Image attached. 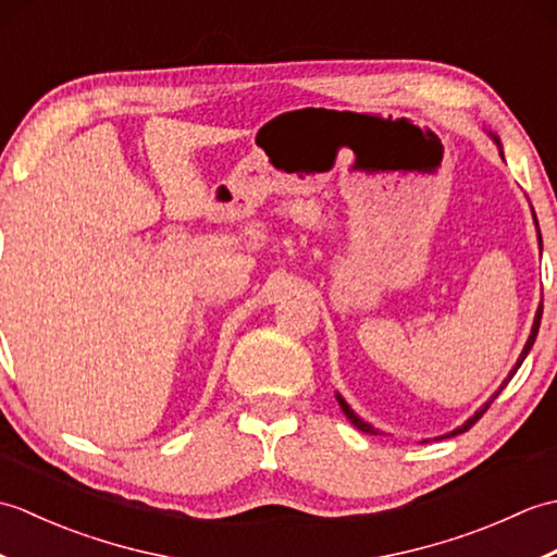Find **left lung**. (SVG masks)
Returning <instances> with one entry per match:
<instances>
[{
  "instance_id": "1",
  "label": "left lung",
  "mask_w": 557,
  "mask_h": 557,
  "mask_svg": "<svg viewBox=\"0 0 557 557\" xmlns=\"http://www.w3.org/2000/svg\"><path fill=\"white\" fill-rule=\"evenodd\" d=\"M539 244H541V234H539ZM541 313H543V306H539V311H536V318H534V327H531V335H529V339H527V347H524V351H522V357H519L517 359V366H515V369L510 371V375H507V381H510V377L517 373V369H519V366H522V361L527 359V354H529V349L531 347H534V342H536V335H539V325H541ZM507 381L500 385V389L507 385ZM500 389H498V393H495L493 397H491V401L495 399V397H498L500 395ZM337 399H339V407H342V411H345L347 413V419L354 423V425H357V429L359 431H363V433H375L373 431V425H369V423H366V421H361L359 417H357V413H354L351 409H349V405H347V401L345 399H342L339 395H337ZM491 401H488V405H483V409H479L476 413H474V417H471L465 425H461V429H457V431H453V433H449V435H457V433H465V431H469L471 429V425H474L481 417H483V411H486L488 407H491Z\"/></svg>"
}]
</instances>
